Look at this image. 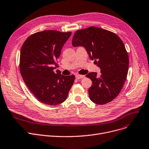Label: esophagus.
Instances as JSON below:
<instances>
[{
	"mask_svg": "<svg viewBox=\"0 0 149 149\" xmlns=\"http://www.w3.org/2000/svg\"><path fill=\"white\" fill-rule=\"evenodd\" d=\"M84 75H79V74H77L75 75V77L77 79H82L83 78H84Z\"/></svg>",
	"mask_w": 149,
	"mask_h": 149,
	"instance_id": "obj_1",
	"label": "esophagus"
}]
</instances>
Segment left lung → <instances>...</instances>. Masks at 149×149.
<instances>
[{
  "instance_id": "1",
  "label": "left lung",
  "mask_w": 149,
  "mask_h": 149,
  "mask_svg": "<svg viewBox=\"0 0 149 149\" xmlns=\"http://www.w3.org/2000/svg\"><path fill=\"white\" fill-rule=\"evenodd\" d=\"M74 47L81 46L90 58L100 68V74L90 72L86 77L92 81L88 89L90 100L98 104L112 101L125 82L129 58L125 45L115 33L96 26L77 30L72 38Z\"/></svg>"
}]
</instances>
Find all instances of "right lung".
Here are the masks:
<instances>
[{
    "mask_svg": "<svg viewBox=\"0 0 149 149\" xmlns=\"http://www.w3.org/2000/svg\"><path fill=\"white\" fill-rule=\"evenodd\" d=\"M46 30L36 33L26 39L22 46L19 70L25 84L38 101L55 106L63 102L74 84L75 76L61 75L58 59L62 48L71 35Z\"/></svg>",
    "mask_w": 149,
    "mask_h": 149,
    "instance_id": "1",
    "label": "right lung"
}]
</instances>
